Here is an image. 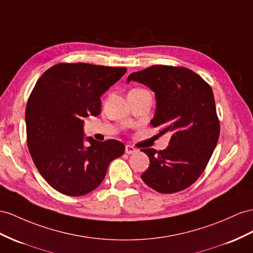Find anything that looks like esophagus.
<instances>
[{
	"label": "esophagus",
	"instance_id": "obj_1",
	"mask_svg": "<svg viewBox=\"0 0 253 253\" xmlns=\"http://www.w3.org/2000/svg\"><path fill=\"white\" fill-rule=\"evenodd\" d=\"M125 153L128 154V155L134 154V153H137V148L133 147L132 145H126L125 146Z\"/></svg>",
	"mask_w": 253,
	"mask_h": 253
}]
</instances>
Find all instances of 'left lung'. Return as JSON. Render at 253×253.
<instances>
[{
  "label": "left lung",
  "mask_w": 253,
  "mask_h": 253,
  "mask_svg": "<svg viewBox=\"0 0 253 253\" xmlns=\"http://www.w3.org/2000/svg\"><path fill=\"white\" fill-rule=\"evenodd\" d=\"M130 81L155 93L156 110L151 125L159 127L160 134H172L166 150H141L150 158L141 178L161 193L184 190L202 174L219 139L211 87L188 68L165 65L132 73L127 78V83Z\"/></svg>",
  "instance_id": "obj_1"
}]
</instances>
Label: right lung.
I'll return each mask as SVG.
<instances>
[{
	"mask_svg": "<svg viewBox=\"0 0 253 253\" xmlns=\"http://www.w3.org/2000/svg\"><path fill=\"white\" fill-rule=\"evenodd\" d=\"M124 67L57 64L36 82L25 110L28 147L44 180L70 197L98 187L125 145L84 137V118L101 112L100 96L126 74ZM89 142L86 146L85 143Z\"/></svg>",
	"mask_w": 253,
	"mask_h": 253,
	"instance_id": "obj_1",
	"label": "right lung"
}]
</instances>
